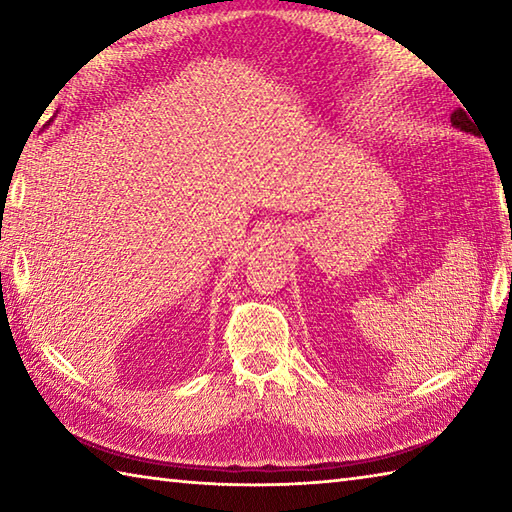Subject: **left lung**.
Segmentation results:
<instances>
[{
    "label": "left lung",
    "instance_id": "obj_1",
    "mask_svg": "<svg viewBox=\"0 0 512 512\" xmlns=\"http://www.w3.org/2000/svg\"><path fill=\"white\" fill-rule=\"evenodd\" d=\"M472 120H475V118H472V115L466 114L464 109L452 111V115H450L452 127H455V129H461V131H466V133H475V136H477V127H475L477 122H472Z\"/></svg>",
    "mask_w": 512,
    "mask_h": 512
}]
</instances>
